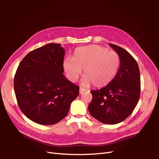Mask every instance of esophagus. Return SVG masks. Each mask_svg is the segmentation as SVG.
Instances as JSON below:
<instances>
[{"mask_svg":"<svg viewBox=\"0 0 159 159\" xmlns=\"http://www.w3.org/2000/svg\"><path fill=\"white\" fill-rule=\"evenodd\" d=\"M85 91V89L82 88H80V94H82Z\"/></svg>","mask_w":159,"mask_h":159,"instance_id":"1","label":"esophagus"}]
</instances>
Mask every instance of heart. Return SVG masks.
Wrapping results in <instances>:
<instances>
[{
  "label": "heart",
  "instance_id": "obj_1",
  "mask_svg": "<svg viewBox=\"0 0 159 159\" xmlns=\"http://www.w3.org/2000/svg\"><path fill=\"white\" fill-rule=\"evenodd\" d=\"M120 57L115 51H108L99 45L81 47L75 52L74 60L67 58L64 67L67 76L73 82L78 80L84 70L83 84L102 88L108 85L116 75Z\"/></svg>",
  "mask_w": 159,
  "mask_h": 159
}]
</instances>
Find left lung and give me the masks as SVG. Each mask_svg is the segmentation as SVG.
Listing matches in <instances>:
<instances>
[{"label": "left lung", "mask_w": 159, "mask_h": 159, "mask_svg": "<svg viewBox=\"0 0 159 159\" xmlns=\"http://www.w3.org/2000/svg\"><path fill=\"white\" fill-rule=\"evenodd\" d=\"M120 57L114 79L99 90L91 91L89 111L100 122L114 125L124 121L135 108L141 93V76L137 61L123 48L109 44Z\"/></svg>", "instance_id": "obj_1"}]
</instances>
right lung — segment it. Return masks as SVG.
<instances>
[{"mask_svg":"<svg viewBox=\"0 0 159 159\" xmlns=\"http://www.w3.org/2000/svg\"><path fill=\"white\" fill-rule=\"evenodd\" d=\"M64 54L60 44L51 43L28 53L16 70L14 89L18 105L36 123L60 121L79 94V86L63 74Z\"/></svg>","mask_w":159,"mask_h":159,"instance_id":"obj_1","label":"right lung"}]
</instances>
